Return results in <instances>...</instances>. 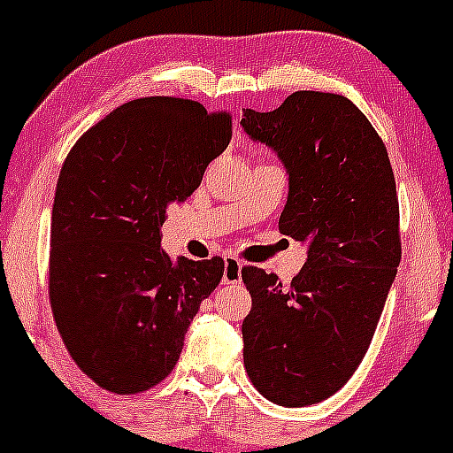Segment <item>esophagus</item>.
I'll return each mask as SVG.
<instances>
[{
  "label": "esophagus",
  "instance_id": "obj_1",
  "mask_svg": "<svg viewBox=\"0 0 453 453\" xmlns=\"http://www.w3.org/2000/svg\"><path fill=\"white\" fill-rule=\"evenodd\" d=\"M241 263L234 256H226V269H223V285H239L241 282Z\"/></svg>",
  "mask_w": 453,
  "mask_h": 453
}]
</instances>
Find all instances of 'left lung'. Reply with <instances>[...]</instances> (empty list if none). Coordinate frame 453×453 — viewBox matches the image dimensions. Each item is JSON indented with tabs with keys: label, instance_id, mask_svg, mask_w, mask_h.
<instances>
[{
	"label": "left lung",
	"instance_id": "obj_1",
	"mask_svg": "<svg viewBox=\"0 0 453 453\" xmlns=\"http://www.w3.org/2000/svg\"><path fill=\"white\" fill-rule=\"evenodd\" d=\"M241 125L289 173L278 230L309 241L289 287L241 269L252 296L243 364L265 399L303 408L335 395L368 353L401 263L395 173L374 127L340 94L294 91L273 111L245 109Z\"/></svg>",
	"mask_w": 453,
	"mask_h": 453
}]
</instances>
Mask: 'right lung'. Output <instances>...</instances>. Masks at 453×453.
<instances>
[{
    "mask_svg": "<svg viewBox=\"0 0 453 453\" xmlns=\"http://www.w3.org/2000/svg\"><path fill=\"white\" fill-rule=\"evenodd\" d=\"M232 140V113L197 100L125 103L72 146L50 230V304L67 353L116 395H140L175 368L184 333L226 263L159 250L166 210L199 188Z\"/></svg>",
    "mask_w": 453,
    "mask_h": 453,
    "instance_id": "right-lung-1",
    "label": "right lung"
}]
</instances>
